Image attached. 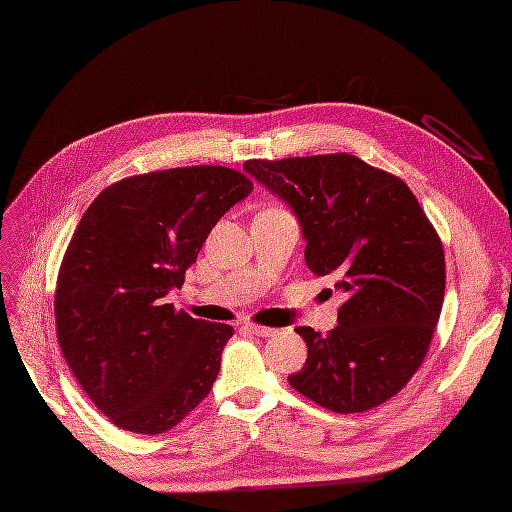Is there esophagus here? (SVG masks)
<instances>
[{"label": "esophagus", "instance_id": "1", "mask_svg": "<svg viewBox=\"0 0 512 512\" xmlns=\"http://www.w3.org/2000/svg\"><path fill=\"white\" fill-rule=\"evenodd\" d=\"M246 330L255 336H275V328H266V325H257V323H246Z\"/></svg>", "mask_w": 512, "mask_h": 512}]
</instances>
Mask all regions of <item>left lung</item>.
<instances>
[{"label": "left lung", "instance_id": "1", "mask_svg": "<svg viewBox=\"0 0 512 512\" xmlns=\"http://www.w3.org/2000/svg\"><path fill=\"white\" fill-rule=\"evenodd\" d=\"M306 237V264L345 295L328 334H297L308 358L288 383L336 413L383 405L418 372L444 301V250L416 195L350 154L246 160Z\"/></svg>", "mask_w": 512, "mask_h": 512}]
</instances>
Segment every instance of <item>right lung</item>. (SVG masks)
<instances>
[{
    "mask_svg": "<svg viewBox=\"0 0 512 512\" xmlns=\"http://www.w3.org/2000/svg\"><path fill=\"white\" fill-rule=\"evenodd\" d=\"M250 191L239 171L180 167L116 182L83 213L59 268L57 339L116 427L165 433L211 391L233 328L193 319L167 297Z\"/></svg>",
    "mask_w": 512,
    "mask_h": 512,
    "instance_id": "add662e5",
    "label": "right lung"
}]
</instances>
